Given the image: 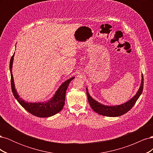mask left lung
I'll return each instance as SVG.
<instances>
[{
  "mask_svg": "<svg viewBox=\"0 0 153 153\" xmlns=\"http://www.w3.org/2000/svg\"><path fill=\"white\" fill-rule=\"evenodd\" d=\"M143 88V76L142 75L140 87L139 88V89H138V92H137V94L135 95V96H133L130 100L127 101L126 103L120 105H117V106H106V105L101 104L98 103V101L94 100L89 95V92H88L87 88H86V91H87V96L88 101H89V103L92 109L93 110L94 112L100 115H104V116L117 117L127 113L128 111L133 107L134 105L135 104L136 101H137L138 98H139L140 96L142 93Z\"/></svg>",
  "mask_w": 153,
  "mask_h": 153,
  "instance_id": "8db88e82",
  "label": "left lung"
}]
</instances>
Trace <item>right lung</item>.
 Masks as SVG:
<instances>
[{"label": "right lung", "instance_id": "right-lung-1", "mask_svg": "<svg viewBox=\"0 0 153 153\" xmlns=\"http://www.w3.org/2000/svg\"><path fill=\"white\" fill-rule=\"evenodd\" d=\"M15 55V53L13 55L10 60V69L11 73V90L15 98L18 101L23 107H24L27 112H29L31 114L35 115L39 117H48L52 116L61 111L65 103V96L66 92L68 89V87L70 82L73 80L75 77L69 78V80L64 82L63 84L60 86L58 90L55 92L53 98L49 100L48 102L46 103H28L25 102L19 97L17 92L15 89V84H14L13 76L12 74V68L13 57Z\"/></svg>", "mask_w": 153, "mask_h": 153}]
</instances>
